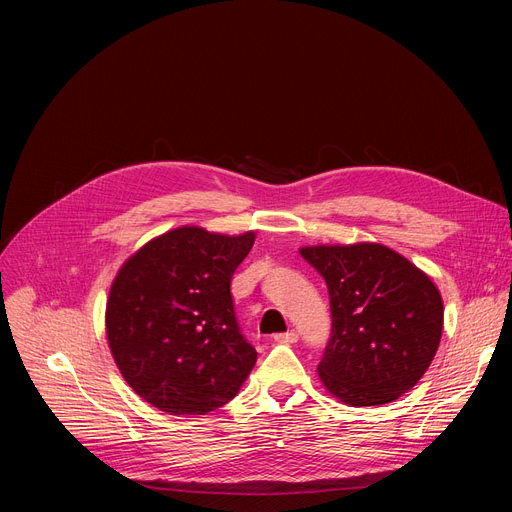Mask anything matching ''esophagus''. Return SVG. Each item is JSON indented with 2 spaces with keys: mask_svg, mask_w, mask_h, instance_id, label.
<instances>
[{
  "mask_svg": "<svg viewBox=\"0 0 512 512\" xmlns=\"http://www.w3.org/2000/svg\"><path fill=\"white\" fill-rule=\"evenodd\" d=\"M298 338H300V334H298L296 330H289V332H285V334H277V336H275V342L294 344V342H298Z\"/></svg>",
  "mask_w": 512,
  "mask_h": 512,
  "instance_id": "34e87169",
  "label": "esophagus"
}]
</instances>
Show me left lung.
<instances>
[{
  "mask_svg": "<svg viewBox=\"0 0 512 512\" xmlns=\"http://www.w3.org/2000/svg\"><path fill=\"white\" fill-rule=\"evenodd\" d=\"M326 279L332 336L318 364L324 389L350 407L399 399L429 369L444 330L431 277L381 243L302 247Z\"/></svg>",
  "mask_w": 512,
  "mask_h": 512,
  "instance_id": "1",
  "label": "left lung"
}]
</instances>
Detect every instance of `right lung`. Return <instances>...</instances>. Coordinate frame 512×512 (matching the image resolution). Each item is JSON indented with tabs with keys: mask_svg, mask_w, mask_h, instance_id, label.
<instances>
[{
	"mask_svg": "<svg viewBox=\"0 0 512 512\" xmlns=\"http://www.w3.org/2000/svg\"><path fill=\"white\" fill-rule=\"evenodd\" d=\"M255 233L172 229L137 249L117 271L105 310L119 373L170 415H206L229 403L257 352L237 326L231 279Z\"/></svg>",
	"mask_w": 512,
	"mask_h": 512,
	"instance_id": "add662e5",
	"label": "right lung"
}]
</instances>
